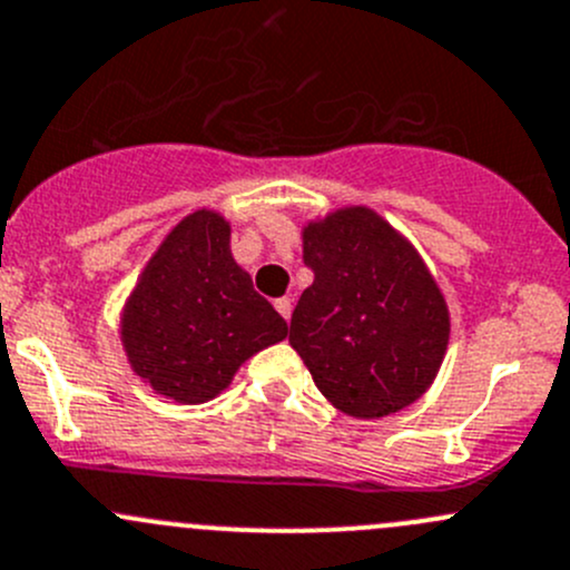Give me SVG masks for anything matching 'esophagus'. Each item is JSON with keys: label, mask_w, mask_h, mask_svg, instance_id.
I'll use <instances>...</instances> for the list:
<instances>
[{"label": "esophagus", "mask_w": 570, "mask_h": 570, "mask_svg": "<svg viewBox=\"0 0 570 570\" xmlns=\"http://www.w3.org/2000/svg\"><path fill=\"white\" fill-rule=\"evenodd\" d=\"M274 307H277V313L283 315V318L287 321L291 318V313H293V302L287 296H283V298H277V302H274Z\"/></svg>", "instance_id": "esophagus-1"}]
</instances>
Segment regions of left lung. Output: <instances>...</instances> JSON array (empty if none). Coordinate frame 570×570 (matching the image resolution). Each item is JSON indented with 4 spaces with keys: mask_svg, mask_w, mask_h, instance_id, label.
Wrapping results in <instances>:
<instances>
[{
    "mask_svg": "<svg viewBox=\"0 0 570 570\" xmlns=\"http://www.w3.org/2000/svg\"><path fill=\"white\" fill-rule=\"evenodd\" d=\"M315 279L291 318V345L321 395L356 420H379L428 392L450 343V309L406 236L367 205L302 230Z\"/></svg>",
    "mask_w": 570,
    "mask_h": 570,
    "instance_id": "left-lung-1",
    "label": "left lung"
}]
</instances>
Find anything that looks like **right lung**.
I'll return each instance as SVG.
<instances>
[{"label":"right lung","instance_id":"obj_1","mask_svg":"<svg viewBox=\"0 0 570 570\" xmlns=\"http://www.w3.org/2000/svg\"><path fill=\"white\" fill-rule=\"evenodd\" d=\"M285 337L283 315L233 261L230 222L208 208L167 233L120 313L131 371L184 406L225 392L249 356Z\"/></svg>","mask_w":570,"mask_h":570}]
</instances>
